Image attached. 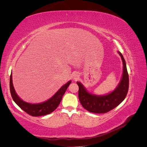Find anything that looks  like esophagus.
Masks as SVG:
<instances>
[{
    "instance_id": "esophagus-1",
    "label": "esophagus",
    "mask_w": 147,
    "mask_h": 147,
    "mask_svg": "<svg viewBox=\"0 0 147 147\" xmlns=\"http://www.w3.org/2000/svg\"><path fill=\"white\" fill-rule=\"evenodd\" d=\"M78 78V74H75L74 77V80H77Z\"/></svg>"
}]
</instances>
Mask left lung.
Returning a JSON list of instances; mask_svg holds the SVG:
<instances>
[{"label":"left lung","instance_id":"left-lung-1","mask_svg":"<svg viewBox=\"0 0 147 147\" xmlns=\"http://www.w3.org/2000/svg\"><path fill=\"white\" fill-rule=\"evenodd\" d=\"M123 64V76L118 86L115 90L105 96H97L88 92L82 84L77 82L79 87L78 98L83 108L90 112L104 113L113 110L126 98L129 89V75L125 60L118 51Z\"/></svg>","mask_w":147,"mask_h":147}]
</instances>
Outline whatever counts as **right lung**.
I'll return each mask as SVG.
<instances>
[{
  "mask_svg": "<svg viewBox=\"0 0 147 147\" xmlns=\"http://www.w3.org/2000/svg\"><path fill=\"white\" fill-rule=\"evenodd\" d=\"M11 75L12 74H11L10 77V90L12 99L22 110L32 117L43 116V115H46L53 112L59 105L66 90L72 82L69 81L64 84L49 100L40 104H32L23 101L18 96L14 87L13 86Z\"/></svg>",
  "mask_w": 147,
  "mask_h": 147,
  "instance_id": "right-lung-1",
  "label": "right lung"
}]
</instances>
